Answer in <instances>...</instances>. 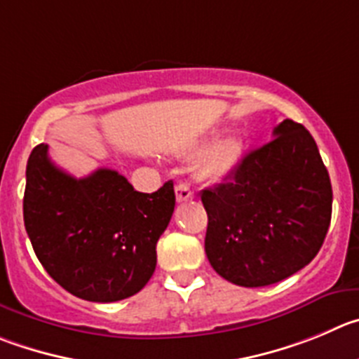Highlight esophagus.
<instances>
[{
  "label": "esophagus",
  "instance_id": "1",
  "mask_svg": "<svg viewBox=\"0 0 359 359\" xmlns=\"http://www.w3.org/2000/svg\"><path fill=\"white\" fill-rule=\"evenodd\" d=\"M175 196L177 202H189V200L195 198V193L191 191V187L187 184H179L175 187Z\"/></svg>",
  "mask_w": 359,
  "mask_h": 359
}]
</instances>
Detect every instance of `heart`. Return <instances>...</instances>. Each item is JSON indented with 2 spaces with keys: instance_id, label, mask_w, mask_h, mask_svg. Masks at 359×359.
I'll return each mask as SVG.
<instances>
[{
  "instance_id": "b5f03b06",
  "label": "heart",
  "mask_w": 359,
  "mask_h": 359,
  "mask_svg": "<svg viewBox=\"0 0 359 359\" xmlns=\"http://www.w3.org/2000/svg\"><path fill=\"white\" fill-rule=\"evenodd\" d=\"M210 138L196 140L193 143L180 147L177 154L182 157H193L207 149ZM241 159V142L236 138H225L210 147L195 164L196 180L203 184H214L225 179L237 166Z\"/></svg>"
}]
</instances>
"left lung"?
I'll use <instances>...</instances> for the list:
<instances>
[{"instance_id":"8db88e82","label":"left lung","mask_w":359,"mask_h":359,"mask_svg":"<svg viewBox=\"0 0 359 359\" xmlns=\"http://www.w3.org/2000/svg\"><path fill=\"white\" fill-rule=\"evenodd\" d=\"M207 210L205 253L219 276L266 287L313 260L331 221L330 175L316 140L283 120L273 140L251 150L226 182L200 193Z\"/></svg>"}]
</instances>
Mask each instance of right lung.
<instances>
[{
	"label": "right lung",
	"instance_id": "right-lung-1",
	"mask_svg": "<svg viewBox=\"0 0 359 359\" xmlns=\"http://www.w3.org/2000/svg\"><path fill=\"white\" fill-rule=\"evenodd\" d=\"M175 209L168 180L140 193L118 172L76 179L36 145L26 166L22 214L36 259L67 292L93 303L126 299L156 271V244Z\"/></svg>",
	"mask_w": 359,
	"mask_h": 359
}]
</instances>
